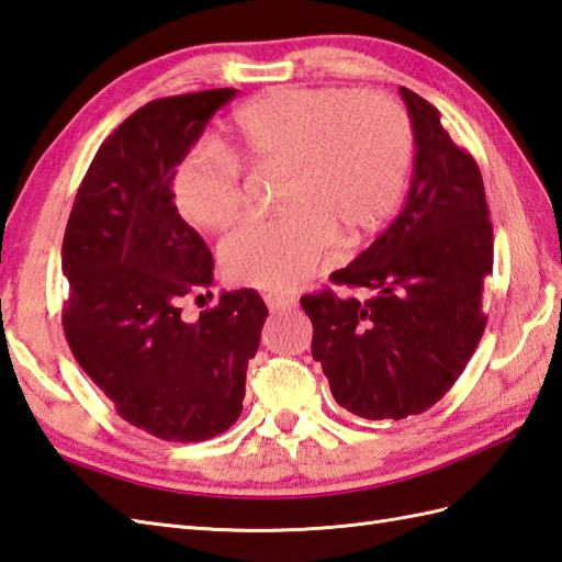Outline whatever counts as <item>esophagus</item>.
I'll list each match as a JSON object with an SVG mask.
<instances>
[{
  "instance_id": "obj_1",
  "label": "esophagus",
  "mask_w": 562,
  "mask_h": 562,
  "mask_svg": "<svg viewBox=\"0 0 562 562\" xmlns=\"http://www.w3.org/2000/svg\"><path fill=\"white\" fill-rule=\"evenodd\" d=\"M265 303L271 312H281V310H291L295 307L297 300L293 295H285V293H267L265 295Z\"/></svg>"
}]
</instances>
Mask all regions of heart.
<instances>
[{"label": "heart", "mask_w": 562, "mask_h": 562, "mask_svg": "<svg viewBox=\"0 0 562 562\" xmlns=\"http://www.w3.org/2000/svg\"><path fill=\"white\" fill-rule=\"evenodd\" d=\"M415 135L405 109L379 92L285 88L234 116L226 153L190 147L171 178L173 202L190 224L222 231L243 212L240 164L281 167L285 212L240 224L222 243V265L238 283L289 291L336 243L372 234L398 204Z\"/></svg>", "instance_id": "1"}]
</instances>
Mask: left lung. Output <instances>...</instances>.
I'll list each match as a JSON object with an SVG mask.
<instances>
[{
	"label": "left lung",
	"instance_id": "obj_1",
	"mask_svg": "<svg viewBox=\"0 0 562 562\" xmlns=\"http://www.w3.org/2000/svg\"><path fill=\"white\" fill-rule=\"evenodd\" d=\"M415 135L413 181L393 224L331 281L374 295H303L312 358L362 419H405L439 403L484 334L494 228L476 161L417 92L401 88Z\"/></svg>",
	"mask_w": 562,
	"mask_h": 562
}]
</instances>
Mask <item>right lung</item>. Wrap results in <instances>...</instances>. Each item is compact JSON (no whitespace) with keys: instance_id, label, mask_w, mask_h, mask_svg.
Here are the masks:
<instances>
[{"instance_id":"right-lung-1","label":"right lung","mask_w":562,"mask_h":562,"mask_svg":"<svg viewBox=\"0 0 562 562\" xmlns=\"http://www.w3.org/2000/svg\"><path fill=\"white\" fill-rule=\"evenodd\" d=\"M236 94H176L133 112L94 155L64 234L74 358L123 419L164 441L212 439L238 419L269 317L252 289L183 317V300L212 285L214 259L178 214L171 178Z\"/></svg>"}]
</instances>
